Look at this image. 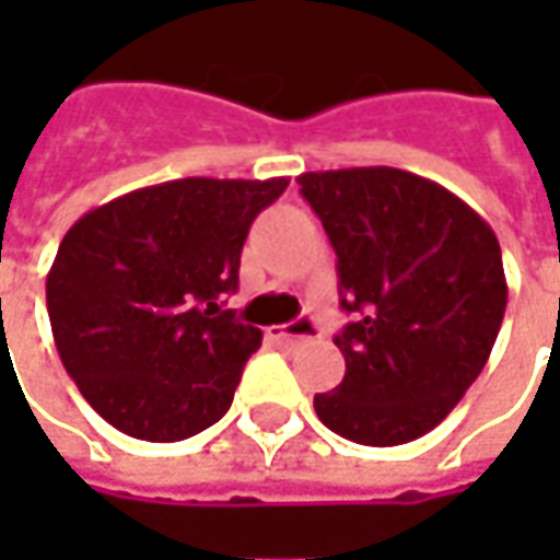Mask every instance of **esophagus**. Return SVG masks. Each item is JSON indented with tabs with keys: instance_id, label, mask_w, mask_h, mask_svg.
<instances>
[{
	"instance_id": "obj_1",
	"label": "esophagus",
	"mask_w": 560,
	"mask_h": 560,
	"mask_svg": "<svg viewBox=\"0 0 560 560\" xmlns=\"http://www.w3.org/2000/svg\"><path fill=\"white\" fill-rule=\"evenodd\" d=\"M268 336L270 339H277V342H299V339H312V336H317V327H314L312 317H299V320H292V324L270 327Z\"/></svg>"
}]
</instances>
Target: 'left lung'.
Listing matches in <instances>:
<instances>
[{"mask_svg": "<svg viewBox=\"0 0 560 560\" xmlns=\"http://www.w3.org/2000/svg\"><path fill=\"white\" fill-rule=\"evenodd\" d=\"M302 196L330 236L346 376L314 411L342 440L430 433L480 376L508 305L502 248L445 186L398 167L308 171Z\"/></svg>", "mask_w": 560, "mask_h": 560, "instance_id": "1", "label": "left lung"}]
</instances>
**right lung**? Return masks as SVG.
<instances>
[{"label": "right lung", "mask_w": 560, "mask_h": 560, "mask_svg": "<svg viewBox=\"0 0 560 560\" xmlns=\"http://www.w3.org/2000/svg\"><path fill=\"white\" fill-rule=\"evenodd\" d=\"M290 186L186 177L77 221L46 277L55 349L115 430L177 442L224 418L261 330L224 308L248 226Z\"/></svg>", "instance_id": "add662e5"}]
</instances>
